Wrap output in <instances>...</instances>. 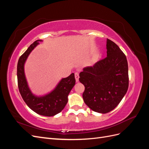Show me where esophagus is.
<instances>
[{
    "mask_svg": "<svg viewBox=\"0 0 149 149\" xmlns=\"http://www.w3.org/2000/svg\"><path fill=\"white\" fill-rule=\"evenodd\" d=\"M74 76H75V79H76V82H78L79 81V73H78V72L75 73Z\"/></svg>",
    "mask_w": 149,
    "mask_h": 149,
    "instance_id": "obj_1",
    "label": "esophagus"
}]
</instances>
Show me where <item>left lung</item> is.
<instances>
[{"mask_svg":"<svg viewBox=\"0 0 149 149\" xmlns=\"http://www.w3.org/2000/svg\"><path fill=\"white\" fill-rule=\"evenodd\" d=\"M107 57L87 66L79 73V81L85 89L83 98L91 110L106 114L123 100L129 87L128 63L124 53L107 39Z\"/></svg>","mask_w":149,"mask_h":149,"instance_id":"8db88e82","label":"left lung"}]
</instances>
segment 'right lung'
<instances>
[{
    "instance_id": "obj_1",
    "label": "right lung",
    "mask_w": 149,
    "mask_h": 149,
    "mask_svg": "<svg viewBox=\"0 0 149 149\" xmlns=\"http://www.w3.org/2000/svg\"><path fill=\"white\" fill-rule=\"evenodd\" d=\"M42 40L33 42L19 60L17 64L18 86L24 101L30 109L40 115L53 116L64 109L68 102V96L75 84L74 74L62 78L53 90L42 96L34 94L30 90L26 80L24 66L33 49Z\"/></svg>"
}]
</instances>
